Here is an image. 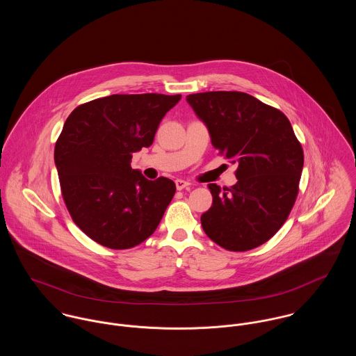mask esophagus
I'll return each mask as SVG.
<instances>
[{"label":"esophagus","instance_id":"1","mask_svg":"<svg viewBox=\"0 0 356 356\" xmlns=\"http://www.w3.org/2000/svg\"><path fill=\"white\" fill-rule=\"evenodd\" d=\"M175 186H177L178 191H182V189H185V188H189L191 184L186 182V181H184V179H177V181H175Z\"/></svg>","mask_w":356,"mask_h":356}]
</instances>
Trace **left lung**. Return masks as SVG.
<instances>
[{
	"label": "left lung",
	"mask_w": 356,
	"mask_h": 356,
	"mask_svg": "<svg viewBox=\"0 0 356 356\" xmlns=\"http://www.w3.org/2000/svg\"><path fill=\"white\" fill-rule=\"evenodd\" d=\"M186 102L202 119L216 151L236 163L237 184H209L205 234L227 251H250L285 223L299 193L305 154L289 119L243 92H205Z\"/></svg>",
	"instance_id": "obj_1"
}]
</instances>
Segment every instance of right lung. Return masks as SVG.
I'll use <instances>...</instances> for the list:
<instances>
[{
    "label": "right lung",
    "mask_w": 356,
    "mask_h": 356,
    "mask_svg": "<svg viewBox=\"0 0 356 356\" xmlns=\"http://www.w3.org/2000/svg\"><path fill=\"white\" fill-rule=\"evenodd\" d=\"M181 100L112 95L76 106L54 147L61 195L75 225L111 250L133 248L151 237L175 195L164 177L133 170V153L151 147L164 115Z\"/></svg>",
    "instance_id": "1"
}]
</instances>
